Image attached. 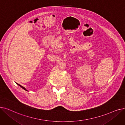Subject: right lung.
Wrapping results in <instances>:
<instances>
[{
	"label": "right lung",
	"mask_w": 125,
	"mask_h": 125,
	"mask_svg": "<svg viewBox=\"0 0 125 125\" xmlns=\"http://www.w3.org/2000/svg\"><path fill=\"white\" fill-rule=\"evenodd\" d=\"M17 83V84L18 85H19V86L20 87H21L22 88H23V89L24 90H26V91H27V90H26V89H25V88L24 87H23V86H21V85H20V84H18V83Z\"/></svg>",
	"instance_id": "right-lung-1"
}]
</instances>
